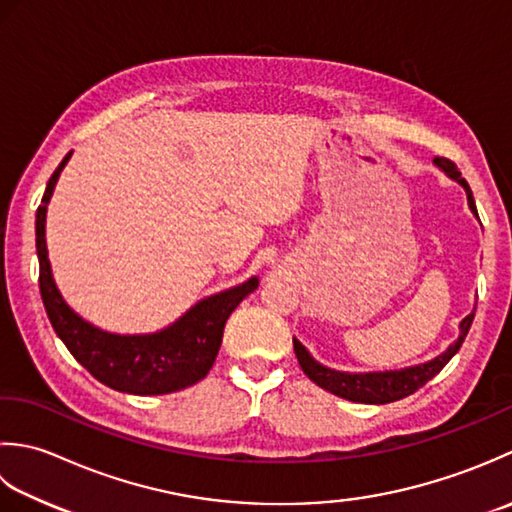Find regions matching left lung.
Wrapping results in <instances>:
<instances>
[{
  "label": "left lung",
  "mask_w": 512,
  "mask_h": 512,
  "mask_svg": "<svg viewBox=\"0 0 512 512\" xmlns=\"http://www.w3.org/2000/svg\"><path fill=\"white\" fill-rule=\"evenodd\" d=\"M433 163L448 176V179H453L464 187L466 198H468V207H471V212L477 216L473 192H471V187H468V183L462 179L457 165L453 161L444 159V156H437V159H433ZM473 318H475V311H471V314H468L460 322V336H457V340L453 344H448V349L442 351L440 356H435L433 360H426L422 364H413V367H404V369L367 371V373L329 369V367H325V364L314 360V356L307 351L305 344L296 338H294V351H296V358L300 362L302 371H305L307 378L314 380L320 389H325L333 395H338V398L351 400V402L389 404V402L402 400V398H406V395L415 393L417 389L424 387L426 382L435 378V375L446 367V362L451 360L457 351H460L466 333L473 325Z\"/></svg>",
  "instance_id": "8db88e82"
}]
</instances>
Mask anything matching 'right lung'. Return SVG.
Instances as JSON below:
<instances>
[{"label":"right lung","mask_w":512,"mask_h":512,"mask_svg":"<svg viewBox=\"0 0 512 512\" xmlns=\"http://www.w3.org/2000/svg\"><path fill=\"white\" fill-rule=\"evenodd\" d=\"M72 152L52 172L37 210L39 289L50 325L75 360L106 387L134 395H163L192 387L210 373L223 342L229 314L258 287L252 276L245 283L198 300L172 325L154 333H112L81 318L61 296L52 278L46 247V212L61 170Z\"/></svg>","instance_id":"1"}]
</instances>
